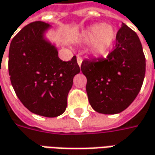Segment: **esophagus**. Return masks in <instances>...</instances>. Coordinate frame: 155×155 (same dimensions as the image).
<instances>
[{
  "mask_svg": "<svg viewBox=\"0 0 155 155\" xmlns=\"http://www.w3.org/2000/svg\"><path fill=\"white\" fill-rule=\"evenodd\" d=\"M77 63L80 67L81 66V63H82V59H81V57H77Z\"/></svg>",
  "mask_w": 155,
  "mask_h": 155,
  "instance_id": "esophagus-1",
  "label": "esophagus"
}]
</instances>
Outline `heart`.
I'll list each match as a JSON object with an SVG mask.
<instances>
[{
  "instance_id": "heart-1",
  "label": "heart",
  "mask_w": 155,
  "mask_h": 155,
  "mask_svg": "<svg viewBox=\"0 0 155 155\" xmlns=\"http://www.w3.org/2000/svg\"><path fill=\"white\" fill-rule=\"evenodd\" d=\"M116 31L111 25L105 24H96L88 28L82 35L83 41L89 43L93 42L91 45L92 55L100 57L109 51L116 40Z\"/></svg>"
}]
</instances>
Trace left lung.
Segmentation results:
<instances>
[{
    "label": "left lung",
    "mask_w": 155,
    "mask_h": 155,
    "mask_svg": "<svg viewBox=\"0 0 155 155\" xmlns=\"http://www.w3.org/2000/svg\"><path fill=\"white\" fill-rule=\"evenodd\" d=\"M81 68L93 109L102 114L120 113L134 101L143 83L146 60L141 41L123 23L113 51L105 59L85 60Z\"/></svg>",
    "instance_id": "obj_1"
}]
</instances>
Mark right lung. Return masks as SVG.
<instances>
[{
    "instance_id": "right-lung-1",
    "label": "right lung",
    "mask_w": 155,
    "mask_h": 155,
    "mask_svg": "<svg viewBox=\"0 0 155 155\" xmlns=\"http://www.w3.org/2000/svg\"><path fill=\"white\" fill-rule=\"evenodd\" d=\"M51 28L43 21L25 25L11 41L8 56L17 97L30 111L46 117L65 111L73 79L81 71L76 56L68 61L58 57L56 44L46 36Z\"/></svg>"
}]
</instances>
